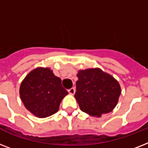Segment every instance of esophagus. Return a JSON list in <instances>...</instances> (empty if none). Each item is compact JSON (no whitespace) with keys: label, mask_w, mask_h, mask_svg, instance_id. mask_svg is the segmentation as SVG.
<instances>
[{"label":"esophagus","mask_w":148,"mask_h":148,"mask_svg":"<svg viewBox=\"0 0 148 148\" xmlns=\"http://www.w3.org/2000/svg\"><path fill=\"white\" fill-rule=\"evenodd\" d=\"M68 93H69L70 95H74V93H75V89H74V88H71V89H69V90H68Z\"/></svg>","instance_id":"1"}]
</instances>
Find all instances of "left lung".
Here are the masks:
<instances>
[{"label": "left lung", "instance_id": "left-lung-1", "mask_svg": "<svg viewBox=\"0 0 148 148\" xmlns=\"http://www.w3.org/2000/svg\"><path fill=\"white\" fill-rule=\"evenodd\" d=\"M74 97L81 110L101 117L112 111L121 93L118 81L99 68L79 71Z\"/></svg>", "mask_w": 148, "mask_h": 148}]
</instances>
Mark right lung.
<instances>
[{
    "label": "right lung",
    "instance_id": "1",
    "mask_svg": "<svg viewBox=\"0 0 148 148\" xmlns=\"http://www.w3.org/2000/svg\"><path fill=\"white\" fill-rule=\"evenodd\" d=\"M67 94L60 77H56L48 67L33 70L20 87V96L25 108L40 118L55 114Z\"/></svg>",
    "mask_w": 148,
    "mask_h": 148
}]
</instances>
